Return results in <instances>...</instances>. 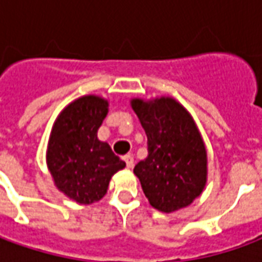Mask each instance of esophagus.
I'll return each mask as SVG.
<instances>
[{
	"label": "esophagus",
	"instance_id": "1",
	"mask_svg": "<svg viewBox=\"0 0 262 262\" xmlns=\"http://www.w3.org/2000/svg\"><path fill=\"white\" fill-rule=\"evenodd\" d=\"M123 160H125L126 167H127V168H132V167H133V164H135V160H133V156H130V154H127V156H125V157H123Z\"/></svg>",
	"mask_w": 262,
	"mask_h": 262
}]
</instances>
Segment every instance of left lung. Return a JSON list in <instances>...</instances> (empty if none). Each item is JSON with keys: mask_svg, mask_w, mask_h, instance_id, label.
<instances>
[{"mask_svg": "<svg viewBox=\"0 0 262 262\" xmlns=\"http://www.w3.org/2000/svg\"><path fill=\"white\" fill-rule=\"evenodd\" d=\"M130 106L147 136L148 156L133 170L143 192L160 212L187 208L208 182V151L196 122L172 97L132 98Z\"/></svg>", "mask_w": 262, "mask_h": 262, "instance_id": "obj_1", "label": "left lung"}]
</instances>
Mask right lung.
I'll list each match as a JSON object with an SVG mask.
<instances>
[{
	"instance_id": "right-lung-1",
	"label": "right lung",
	"mask_w": 262,
	"mask_h": 262,
	"mask_svg": "<svg viewBox=\"0 0 262 262\" xmlns=\"http://www.w3.org/2000/svg\"><path fill=\"white\" fill-rule=\"evenodd\" d=\"M108 109V99L95 94L77 98L57 115L49 136L46 164L54 185L80 205L101 201L112 176L126 167L97 136Z\"/></svg>"
}]
</instances>
